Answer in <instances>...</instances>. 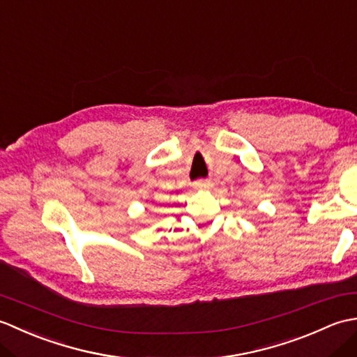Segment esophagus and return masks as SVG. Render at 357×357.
I'll list each match as a JSON object with an SVG mask.
<instances>
[{"instance_id":"esophagus-1","label":"esophagus","mask_w":357,"mask_h":357,"mask_svg":"<svg viewBox=\"0 0 357 357\" xmlns=\"http://www.w3.org/2000/svg\"><path fill=\"white\" fill-rule=\"evenodd\" d=\"M193 185H195V188H198V190H207V188L211 187V183H210V181L199 179V181H196Z\"/></svg>"}]
</instances>
